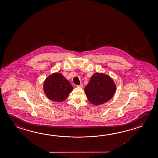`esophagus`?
<instances>
[{
	"label": "esophagus",
	"mask_w": 158,
	"mask_h": 158,
	"mask_svg": "<svg viewBox=\"0 0 158 158\" xmlns=\"http://www.w3.org/2000/svg\"><path fill=\"white\" fill-rule=\"evenodd\" d=\"M77 87H79V88H83V84H80V85H77Z\"/></svg>",
	"instance_id": "esophagus-1"
}]
</instances>
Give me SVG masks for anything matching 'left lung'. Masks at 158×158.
Segmentation results:
<instances>
[{
	"label": "left lung",
	"instance_id": "obj_1",
	"mask_svg": "<svg viewBox=\"0 0 158 158\" xmlns=\"http://www.w3.org/2000/svg\"><path fill=\"white\" fill-rule=\"evenodd\" d=\"M116 89L114 81L102 73H95L84 89L88 100L95 105H99L109 101Z\"/></svg>",
	"mask_w": 158,
	"mask_h": 158
}]
</instances>
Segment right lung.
Instances as JSON below:
<instances>
[{"label": "right lung", "mask_w": 158, "mask_h": 158, "mask_svg": "<svg viewBox=\"0 0 158 158\" xmlns=\"http://www.w3.org/2000/svg\"><path fill=\"white\" fill-rule=\"evenodd\" d=\"M73 87L64 76L53 73L44 81V90L47 98L56 102H61L67 98Z\"/></svg>", "instance_id": "obj_1"}]
</instances>
